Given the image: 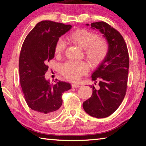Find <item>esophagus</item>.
I'll return each instance as SVG.
<instances>
[{
	"label": "esophagus",
	"instance_id": "esophagus-1",
	"mask_svg": "<svg viewBox=\"0 0 146 146\" xmlns=\"http://www.w3.org/2000/svg\"><path fill=\"white\" fill-rule=\"evenodd\" d=\"M71 87L78 88L80 87V85L78 84H71Z\"/></svg>",
	"mask_w": 146,
	"mask_h": 146
}]
</instances>
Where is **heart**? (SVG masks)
I'll list each match as a JSON object with an SVG mask.
<instances>
[{"mask_svg": "<svg viewBox=\"0 0 146 146\" xmlns=\"http://www.w3.org/2000/svg\"><path fill=\"white\" fill-rule=\"evenodd\" d=\"M68 40L84 49L86 59L94 67L100 65L105 60L109 52L110 46L108 40L103 37H98L97 33L88 29H76L69 35ZM65 48L66 44L64 40L58 39L54 48L55 53L56 55H60ZM88 71V66L82 61H68L62 64L60 68L62 75L71 81L78 80Z\"/></svg>", "mask_w": 146, "mask_h": 146, "instance_id": "1", "label": "heart"}]
</instances>
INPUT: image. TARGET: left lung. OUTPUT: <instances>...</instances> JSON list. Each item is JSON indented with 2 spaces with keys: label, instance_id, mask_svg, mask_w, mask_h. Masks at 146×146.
Returning a JSON list of instances; mask_svg holds the SVG:
<instances>
[{
  "label": "left lung",
  "instance_id": "left-lung-1",
  "mask_svg": "<svg viewBox=\"0 0 146 146\" xmlns=\"http://www.w3.org/2000/svg\"><path fill=\"white\" fill-rule=\"evenodd\" d=\"M91 26L104 34L110 49L105 60L91 76L93 81L99 80V90L91 86L92 95L83 103V108L91 117L106 118L117 110L126 93L129 53L122 35L110 24L101 21L91 23Z\"/></svg>",
  "mask_w": 146,
  "mask_h": 146
}]
</instances>
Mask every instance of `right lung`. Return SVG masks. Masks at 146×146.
<instances>
[{"label": "right lung", "mask_w": 146, "mask_h": 146, "mask_svg": "<svg viewBox=\"0 0 146 146\" xmlns=\"http://www.w3.org/2000/svg\"><path fill=\"white\" fill-rule=\"evenodd\" d=\"M72 28L51 21L38 23L24 40L19 56L20 82L28 107L42 118L58 114L62 104V95L71 89L70 84L58 81L51 84L44 75L47 65L54 58L56 42Z\"/></svg>", "instance_id": "1"}]
</instances>
